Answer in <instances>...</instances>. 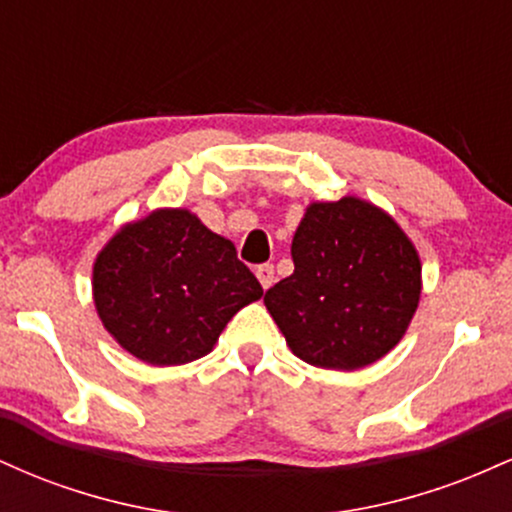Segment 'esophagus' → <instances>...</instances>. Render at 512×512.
Instances as JSON below:
<instances>
[{"mask_svg": "<svg viewBox=\"0 0 512 512\" xmlns=\"http://www.w3.org/2000/svg\"><path fill=\"white\" fill-rule=\"evenodd\" d=\"M255 274H257V279H260L264 291H267L269 286L274 284V267H272V264H260V267L255 269Z\"/></svg>", "mask_w": 512, "mask_h": 512, "instance_id": "obj_1", "label": "esophagus"}]
</instances>
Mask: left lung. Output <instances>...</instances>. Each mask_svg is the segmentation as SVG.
<instances>
[{"label":"left lung","instance_id":"8db88e82","mask_svg":"<svg viewBox=\"0 0 512 512\" xmlns=\"http://www.w3.org/2000/svg\"><path fill=\"white\" fill-rule=\"evenodd\" d=\"M293 274L264 293L301 361L358 370L402 342L421 298V257L402 226L366 199L310 202L293 233Z\"/></svg>","mask_w":512,"mask_h":512}]
</instances>
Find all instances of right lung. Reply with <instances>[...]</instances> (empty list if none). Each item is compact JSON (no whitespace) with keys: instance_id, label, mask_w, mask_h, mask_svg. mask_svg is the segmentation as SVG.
Returning a JSON list of instances; mask_svg holds the SVG:
<instances>
[{"instance_id":"add662e5","label":"right lung","mask_w":512,"mask_h":512,"mask_svg":"<svg viewBox=\"0 0 512 512\" xmlns=\"http://www.w3.org/2000/svg\"><path fill=\"white\" fill-rule=\"evenodd\" d=\"M91 289L110 337L151 366L207 356L228 320L262 298L236 245L180 207L117 228L93 262Z\"/></svg>"}]
</instances>
